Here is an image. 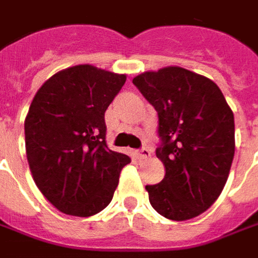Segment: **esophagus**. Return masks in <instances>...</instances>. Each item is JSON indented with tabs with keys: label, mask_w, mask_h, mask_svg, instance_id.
Here are the masks:
<instances>
[{
	"label": "esophagus",
	"mask_w": 258,
	"mask_h": 258,
	"mask_svg": "<svg viewBox=\"0 0 258 258\" xmlns=\"http://www.w3.org/2000/svg\"><path fill=\"white\" fill-rule=\"evenodd\" d=\"M138 156L141 159H148V157H151V149H148V148H142L138 151Z\"/></svg>",
	"instance_id": "obj_1"
}]
</instances>
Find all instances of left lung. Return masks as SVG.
<instances>
[{
  "mask_svg": "<svg viewBox=\"0 0 258 258\" xmlns=\"http://www.w3.org/2000/svg\"><path fill=\"white\" fill-rule=\"evenodd\" d=\"M156 109L164 178L146 185L152 207L174 221L198 217L220 196L235 153V121L218 85L178 66L133 80Z\"/></svg>",
  "mask_w": 258,
  "mask_h": 258,
  "instance_id": "obj_1",
  "label": "left lung"
}]
</instances>
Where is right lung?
<instances>
[{"label":"right lung","mask_w":258,"mask_h":258,"mask_svg":"<svg viewBox=\"0 0 258 258\" xmlns=\"http://www.w3.org/2000/svg\"><path fill=\"white\" fill-rule=\"evenodd\" d=\"M125 79L79 64L53 74L33 98L25 120L27 162L38 189L64 214L90 217L103 210L131 162L107 148L105 124Z\"/></svg>","instance_id":"right-lung-1"}]
</instances>
